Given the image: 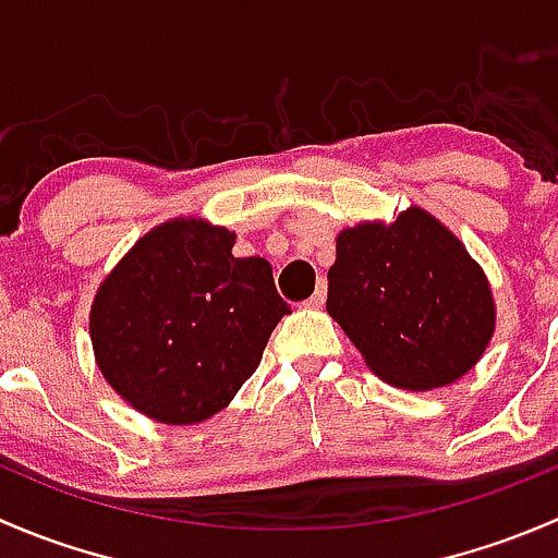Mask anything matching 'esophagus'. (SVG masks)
<instances>
[{"mask_svg":"<svg viewBox=\"0 0 558 558\" xmlns=\"http://www.w3.org/2000/svg\"><path fill=\"white\" fill-rule=\"evenodd\" d=\"M324 302H326V283H324V280H320L318 289H315L311 300L305 302V307H311V311H320V307H324Z\"/></svg>","mask_w":558,"mask_h":558,"instance_id":"esophagus-1","label":"esophagus"}]
</instances>
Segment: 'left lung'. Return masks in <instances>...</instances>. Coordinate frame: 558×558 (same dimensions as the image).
I'll list each match as a JSON object with an SVG mask.
<instances>
[{
    "label": "left lung",
    "mask_w": 558,
    "mask_h": 558,
    "mask_svg": "<svg viewBox=\"0 0 558 558\" xmlns=\"http://www.w3.org/2000/svg\"><path fill=\"white\" fill-rule=\"evenodd\" d=\"M326 313L380 380L408 391L459 380L497 329L483 267L418 205L337 234Z\"/></svg>",
    "instance_id": "obj_1"
}]
</instances>
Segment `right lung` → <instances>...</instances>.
<instances>
[{"mask_svg":"<svg viewBox=\"0 0 558 558\" xmlns=\"http://www.w3.org/2000/svg\"><path fill=\"white\" fill-rule=\"evenodd\" d=\"M238 234L172 218L129 247L94 294L97 367L137 413L191 426L229 408L291 307L267 258H234Z\"/></svg>","mask_w":558,"mask_h":558,"instance_id":"add662e5","label":"right lung"}]
</instances>
